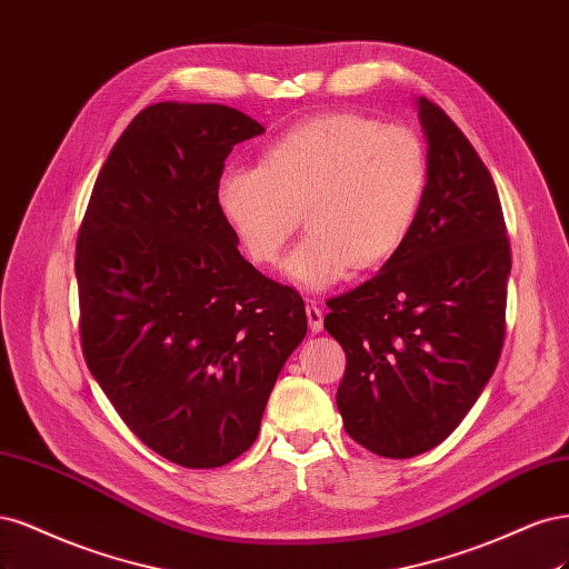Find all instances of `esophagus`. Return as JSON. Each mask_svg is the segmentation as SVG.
Instances as JSON below:
<instances>
[{
  "label": "esophagus",
  "instance_id": "1",
  "mask_svg": "<svg viewBox=\"0 0 569 569\" xmlns=\"http://www.w3.org/2000/svg\"><path fill=\"white\" fill-rule=\"evenodd\" d=\"M305 311H307V321H309L311 333H319L321 328H323V311H321V307L315 300H309L305 305Z\"/></svg>",
  "mask_w": 569,
  "mask_h": 569
}]
</instances>
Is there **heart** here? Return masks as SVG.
<instances>
[{
  "label": "heart",
  "mask_w": 569,
  "mask_h": 569,
  "mask_svg": "<svg viewBox=\"0 0 569 569\" xmlns=\"http://www.w3.org/2000/svg\"><path fill=\"white\" fill-rule=\"evenodd\" d=\"M426 184V149L411 130L338 113L290 127L267 146L260 168H229L217 206L258 267L281 260L302 212L309 233L283 269L321 290L405 246Z\"/></svg>",
  "instance_id": "obj_1"
}]
</instances>
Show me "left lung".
<instances>
[{
	"mask_svg": "<svg viewBox=\"0 0 569 569\" xmlns=\"http://www.w3.org/2000/svg\"><path fill=\"white\" fill-rule=\"evenodd\" d=\"M428 184L418 217L373 279L328 300L345 350L336 395L347 435L385 458L423 453L456 430L497 369L510 243L478 151L420 97Z\"/></svg>",
	"mask_w": 569,
	"mask_h": 569,
	"instance_id": "8db88e82",
	"label": "left lung"
}]
</instances>
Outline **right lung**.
Masks as SVG:
<instances>
[{"instance_id":"obj_1","label":"right lung","mask_w":569,"mask_h":569,"mask_svg":"<svg viewBox=\"0 0 569 569\" xmlns=\"http://www.w3.org/2000/svg\"><path fill=\"white\" fill-rule=\"evenodd\" d=\"M264 132L219 103H153L127 124L76 246L91 376L141 442L184 468L231 463L258 439L307 333L300 292L267 279L217 206L236 143Z\"/></svg>"}]
</instances>
